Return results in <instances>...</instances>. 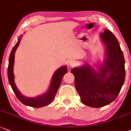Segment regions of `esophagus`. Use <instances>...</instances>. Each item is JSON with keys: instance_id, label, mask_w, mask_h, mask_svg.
I'll use <instances>...</instances> for the list:
<instances>
[{"instance_id": "34e87169", "label": "esophagus", "mask_w": 131, "mask_h": 131, "mask_svg": "<svg viewBox=\"0 0 131 131\" xmlns=\"http://www.w3.org/2000/svg\"><path fill=\"white\" fill-rule=\"evenodd\" d=\"M69 66H71V67H73V66H76V64H77V62L74 60H71L69 61Z\"/></svg>"}]
</instances>
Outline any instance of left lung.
<instances>
[{"instance_id":"left-lung-1","label":"left lung","mask_w":131,"mask_h":131,"mask_svg":"<svg viewBox=\"0 0 131 131\" xmlns=\"http://www.w3.org/2000/svg\"><path fill=\"white\" fill-rule=\"evenodd\" d=\"M100 37L106 46V58L99 72L89 64L71 70L81 100L92 107H103L114 101L125 80V58L117 38L107 30Z\"/></svg>"}]
</instances>
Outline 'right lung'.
Wrapping results in <instances>:
<instances>
[{"mask_svg": "<svg viewBox=\"0 0 131 131\" xmlns=\"http://www.w3.org/2000/svg\"><path fill=\"white\" fill-rule=\"evenodd\" d=\"M21 38H22L21 36L19 38L18 41L14 46V47L13 48L9 57V64L8 67V77L9 84L11 85V88L17 96V99L24 104L37 108L47 106V105L50 104L53 101V100H54V96H55L58 89L59 88V85L61 83L62 77L66 73H67V66H62L54 72L53 75L52 79H51L49 89L46 93L34 98L27 97V96L22 95L19 91V90L17 89V87L14 83V76L13 73L14 53H15L17 48L18 47Z\"/></svg>", "mask_w": 131, "mask_h": 131, "instance_id": "1", "label": "right lung"}]
</instances>
